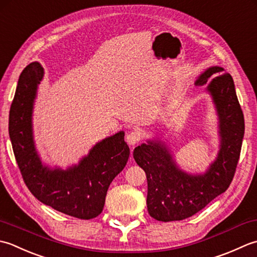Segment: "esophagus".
<instances>
[{
    "instance_id": "1",
    "label": "esophagus",
    "mask_w": 257,
    "mask_h": 257,
    "mask_svg": "<svg viewBox=\"0 0 257 257\" xmlns=\"http://www.w3.org/2000/svg\"><path fill=\"white\" fill-rule=\"evenodd\" d=\"M141 138H142V134H141L139 130L131 131V132L126 135V142L130 145H135L140 142Z\"/></svg>"
}]
</instances>
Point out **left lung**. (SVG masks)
<instances>
[{
    "label": "left lung",
    "mask_w": 257,
    "mask_h": 257,
    "mask_svg": "<svg viewBox=\"0 0 257 257\" xmlns=\"http://www.w3.org/2000/svg\"><path fill=\"white\" fill-rule=\"evenodd\" d=\"M219 117L221 150L216 161L203 175L182 172L169 150L159 141L135 148L133 158L148 179V211L161 222L182 221L205 207L227 190L236 171L244 136V115L235 92L232 76L223 67H209L197 78L206 84Z\"/></svg>",
    "instance_id": "obj_1"
}]
</instances>
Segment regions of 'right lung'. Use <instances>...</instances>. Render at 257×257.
<instances>
[{
  "label": "right lung",
  "instance_id": "add662e5",
  "mask_svg": "<svg viewBox=\"0 0 257 257\" xmlns=\"http://www.w3.org/2000/svg\"><path fill=\"white\" fill-rule=\"evenodd\" d=\"M43 67L33 62L21 73L9 117V133L25 185L40 202L81 219L102 213L108 186L130 156L124 133L103 140L80 164L50 170L41 163L32 135V109Z\"/></svg>",
  "mask_w": 257,
  "mask_h": 257
}]
</instances>
